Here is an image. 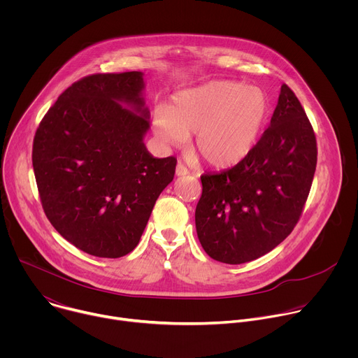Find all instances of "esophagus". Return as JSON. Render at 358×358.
Listing matches in <instances>:
<instances>
[{"label":"esophagus","mask_w":358,"mask_h":358,"mask_svg":"<svg viewBox=\"0 0 358 358\" xmlns=\"http://www.w3.org/2000/svg\"><path fill=\"white\" fill-rule=\"evenodd\" d=\"M187 174H188V169L184 164L178 163L177 167H176V176L177 177H182V176H187Z\"/></svg>","instance_id":"obj_1"}]
</instances>
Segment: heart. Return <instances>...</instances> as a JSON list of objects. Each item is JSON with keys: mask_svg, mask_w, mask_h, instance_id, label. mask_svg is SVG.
I'll return each instance as SVG.
<instances>
[{"mask_svg": "<svg viewBox=\"0 0 358 358\" xmlns=\"http://www.w3.org/2000/svg\"><path fill=\"white\" fill-rule=\"evenodd\" d=\"M271 115V99L259 86L211 80L174 94L159 106L152 129L166 145H184L194 133V148L215 169H228L257 147Z\"/></svg>", "mask_w": 358, "mask_h": 358, "instance_id": "b5f03b06", "label": "heart"}]
</instances>
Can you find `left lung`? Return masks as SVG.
<instances>
[{
    "mask_svg": "<svg viewBox=\"0 0 358 358\" xmlns=\"http://www.w3.org/2000/svg\"><path fill=\"white\" fill-rule=\"evenodd\" d=\"M316 163L313 127L296 94L282 85L271 124L250 155L201 177L195 228L203 250L239 265L276 248L300 218Z\"/></svg>",
    "mask_w": 358,
    "mask_h": 358,
    "instance_id": "left-lung-1",
    "label": "left lung"
}]
</instances>
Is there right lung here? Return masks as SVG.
<instances>
[{"instance_id":"obj_1","label":"right lung","mask_w":358,"mask_h":358,"mask_svg":"<svg viewBox=\"0 0 358 358\" xmlns=\"http://www.w3.org/2000/svg\"><path fill=\"white\" fill-rule=\"evenodd\" d=\"M144 73H100L69 86L34 138L43 211L73 246L97 258L131 252L177 160L150 155Z\"/></svg>"}]
</instances>
